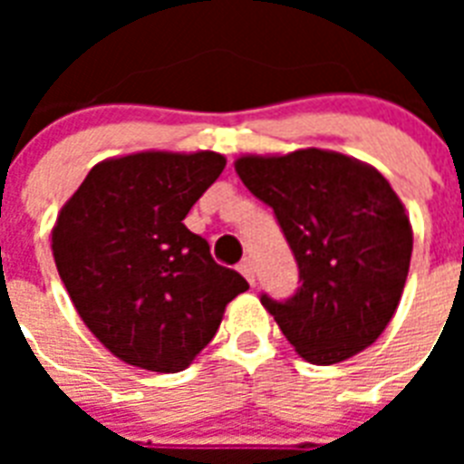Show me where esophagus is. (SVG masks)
I'll return each mask as SVG.
<instances>
[{
    "label": "esophagus",
    "instance_id": "esophagus-1",
    "mask_svg": "<svg viewBox=\"0 0 464 464\" xmlns=\"http://www.w3.org/2000/svg\"><path fill=\"white\" fill-rule=\"evenodd\" d=\"M238 272L243 276H246L247 282L250 284H255V267H253V260H250V257H246V260L240 262L238 265Z\"/></svg>",
    "mask_w": 464,
    "mask_h": 464
}]
</instances>
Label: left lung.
I'll return each instance as SVG.
<instances>
[{"label":"left lung","mask_w":464,"mask_h":464,"mask_svg":"<svg viewBox=\"0 0 464 464\" xmlns=\"http://www.w3.org/2000/svg\"><path fill=\"white\" fill-rule=\"evenodd\" d=\"M236 173L275 209L298 262L304 284L289 301L262 296L284 337L315 366L373 344L400 305L414 243L390 182L327 149L240 156Z\"/></svg>","instance_id":"8db88e82"}]
</instances>
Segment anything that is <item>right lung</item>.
Returning a JSON list of instances; mask_svg holds the SVG:
<instances>
[{
    "label": "right lung",
    "instance_id": "obj_1",
    "mask_svg": "<svg viewBox=\"0 0 464 464\" xmlns=\"http://www.w3.org/2000/svg\"><path fill=\"white\" fill-rule=\"evenodd\" d=\"M217 151H140L91 168L57 214L53 257L76 313L130 366L178 373L247 289L182 224L217 180Z\"/></svg>",
    "mask_w": 464,
    "mask_h": 464
}]
</instances>
